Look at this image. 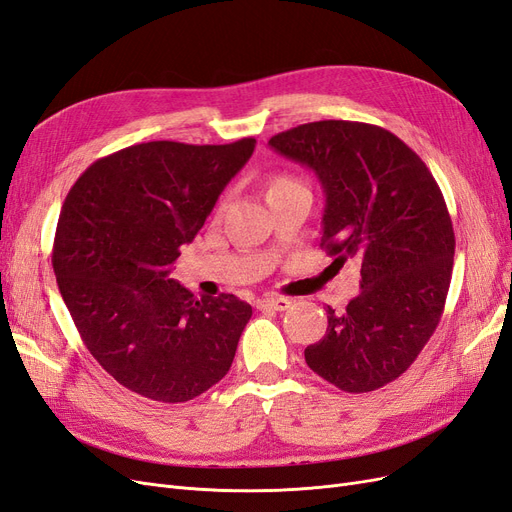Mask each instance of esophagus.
Masks as SVG:
<instances>
[{
	"instance_id": "esophagus-1",
	"label": "esophagus",
	"mask_w": 512,
	"mask_h": 512,
	"mask_svg": "<svg viewBox=\"0 0 512 512\" xmlns=\"http://www.w3.org/2000/svg\"><path fill=\"white\" fill-rule=\"evenodd\" d=\"M291 306L289 298H283V295H268L257 302L259 310H287Z\"/></svg>"
}]
</instances>
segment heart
Segmentation results:
<instances>
[{"label":"heart","instance_id":"1","mask_svg":"<svg viewBox=\"0 0 512 512\" xmlns=\"http://www.w3.org/2000/svg\"><path fill=\"white\" fill-rule=\"evenodd\" d=\"M304 189L302 183L295 176L287 174V172H276L268 178V187H266V195H268V202L274 200V197L280 195H287L291 191H300Z\"/></svg>","mask_w":512,"mask_h":512}]
</instances>
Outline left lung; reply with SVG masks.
Here are the masks:
<instances>
[{
	"label": "left lung",
	"instance_id": "obj_1",
	"mask_svg": "<svg viewBox=\"0 0 512 512\" xmlns=\"http://www.w3.org/2000/svg\"><path fill=\"white\" fill-rule=\"evenodd\" d=\"M270 146L319 178L321 249L340 266L361 261V293L342 312L327 306V332L306 346V364L346 393L381 389L419 357L447 302L455 234L442 191L421 157L378 125L306 123Z\"/></svg>",
	"mask_w": 512,
	"mask_h": 512
}]
</instances>
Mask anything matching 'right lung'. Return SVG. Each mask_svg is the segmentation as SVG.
I'll use <instances>...</instances> for the list:
<instances>
[{
	"label": "right lung",
	"mask_w": 512,
	"mask_h": 512,
	"mask_svg": "<svg viewBox=\"0 0 512 512\" xmlns=\"http://www.w3.org/2000/svg\"><path fill=\"white\" fill-rule=\"evenodd\" d=\"M255 151L155 140L97 159L65 197L53 244L61 298L89 353L142 398L180 404L232 368L253 308L193 298L170 266Z\"/></svg>",
	"instance_id": "obj_1"
}]
</instances>
